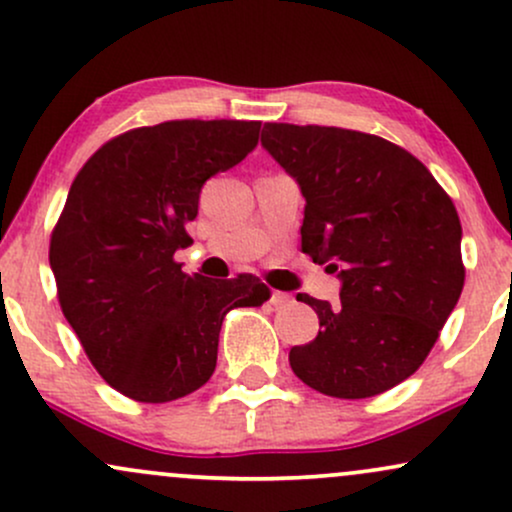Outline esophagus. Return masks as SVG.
Here are the masks:
<instances>
[{"mask_svg":"<svg viewBox=\"0 0 512 512\" xmlns=\"http://www.w3.org/2000/svg\"><path fill=\"white\" fill-rule=\"evenodd\" d=\"M269 303L274 305V308H284V305L291 303V296L284 291H272V298H269Z\"/></svg>","mask_w":512,"mask_h":512,"instance_id":"obj_1","label":"esophagus"}]
</instances>
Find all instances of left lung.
Returning a JSON list of instances; mask_svg holds the SVG:
<instances>
[{"label":"left lung","mask_w":512,"mask_h":512,"mask_svg":"<svg viewBox=\"0 0 512 512\" xmlns=\"http://www.w3.org/2000/svg\"><path fill=\"white\" fill-rule=\"evenodd\" d=\"M262 146L301 185V248L339 274L337 305L289 363L339 399L387 392L431 354L464 286L462 226L448 192L402 146L342 127L267 122Z\"/></svg>","instance_id":"1"}]
</instances>
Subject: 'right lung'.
Segmentation results:
<instances>
[{
    "instance_id": "1",
    "label": "right lung",
    "mask_w": 512,
    "mask_h": 512,
    "mask_svg": "<svg viewBox=\"0 0 512 512\" xmlns=\"http://www.w3.org/2000/svg\"><path fill=\"white\" fill-rule=\"evenodd\" d=\"M260 122L170 120L105 142L76 173L50 236L57 301L120 395L163 404L211 378L223 317L269 301L257 276L185 274L199 192L257 146Z\"/></svg>"
}]
</instances>
